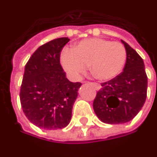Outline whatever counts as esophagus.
<instances>
[{
	"mask_svg": "<svg viewBox=\"0 0 157 157\" xmlns=\"http://www.w3.org/2000/svg\"><path fill=\"white\" fill-rule=\"evenodd\" d=\"M92 85H93V86H94V88H95V89H96V90H98H98L101 89V86H100L99 84H98V83L93 82V83H92Z\"/></svg>",
	"mask_w": 157,
	"mask_h": 157,
	"instance_id": "34e87169",
	"label": "esophagus"
}]
</instances>
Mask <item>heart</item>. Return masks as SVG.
I'll return each instance as SVG.
<instances>
[{"mask_svg":"<svg viewBox=\"0 0 157 157\" xmlns=\"http://www.w3.org/2000/svg\"><path fill=\"white\" fill-rule=\"evenodd\" d=\"M126 59V49L120 42L90 38L81 40L72 49H63L60 55V63L72 80H79L90 64L95 78L108 81L119 75Z\"/></svg>","mask_w":157,"mask_h":157,"instance_id":"1","label":"heart"}]
</instances>
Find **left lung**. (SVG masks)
<instances>
[{
	"label": "left lung",
	"mask_w": 157,
	"mask_h": 157,
	"mask_svg": "<svg viewBox=\"0 0 157 157\" xmlns=\"http://www.w3.org/2000/svg\"><path fill=\"white\" fill-rule=\"evenodd\" d=\"M127 52L123 71L109 82L102 83L94 101L98 119L108 124H121L134 118L146 99L147 75L138 52L121 40Z\"/></svg>",
	"instance_id": "8db88e82"
}]
</instances>
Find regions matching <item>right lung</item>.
I'll return each mask as SVG.
<instances>
[{
    "mask_svg": "<svg viewBox=\"0 0 157 157\" xmlns=\"http://www.w3.org/2000/svg\"><path fill=\"white\" fill-rule=\"evenodd\" d=\"M69 40L61 37L40 46L25 65L20 88L22 109L30 122L42 129L68 126L82 86L70 82L60 64V52Z\"/></svg>",
    "mask_w": 157,
    "mask_h": 157,
    "instance_id": "add662e5",
    "label": "right lung"
}]
</instances>
